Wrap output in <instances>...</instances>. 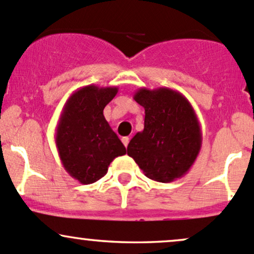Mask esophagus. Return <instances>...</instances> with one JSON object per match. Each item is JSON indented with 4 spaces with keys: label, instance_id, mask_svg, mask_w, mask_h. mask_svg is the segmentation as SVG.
<instances>
[{
    "label": "esophagus",
    "instance_id": "esophagus-1",
    "mask_svg": "<svg viewBox=\"0 0 254 254\" xmlns=\"http://www.w3.org/2000/svg\"><path fill=\"white\" fill-rule=\"evenodd\" d=\"M129 140H130V138L127 137V136H125V137H122V142L124 143L125 147H127V145H129Z\"/></svg>",
    "mask_w": 254,
    "mask_h": 254
}]
</instances>
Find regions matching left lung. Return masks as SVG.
I'll list each match as a JSON object with an SVG mask.
<instances>
[{"instance_id": "obj_1", "label": "left lung", "mask_w": 254, "mask_h": 254, "mask_svg": "<svg viewBox=\"0 0 254 254\" xmlns=\"http://www.w3.org/2000/svg\"><path fill=\"white\" fill-rule=\"evenodd\" d=\"M134 100L145 108V127L127 145L143 174L172 183L190 170L202 146L198 118L188 98L169 87H141Z\"/></svg>"}]
</instances>
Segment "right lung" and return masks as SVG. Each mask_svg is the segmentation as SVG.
I'll list each match as a JSON object with an SVG mask.
<instances>
[{
  "label": "right lung",
  "mask_w": 254,
  "mask_h": 254,
  "mask_svg": "<svg viewBox=\"0 0 254 254\" xmlns=\"http://www.w3.org/2000/svg\"><path fill=\"white\" fill-rule=\"evenodd\" d=\"M118 87L87 85L71 93L56 127V146L71 178L89 185L107 174L114 158L127 153L103 116Z\"/></svg>",
  "instance_id": "1"
}]
</instances>
